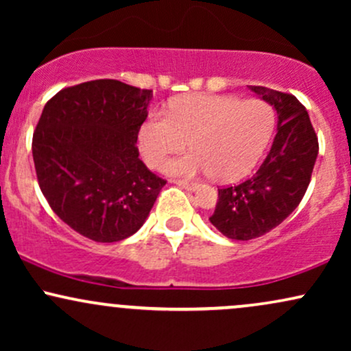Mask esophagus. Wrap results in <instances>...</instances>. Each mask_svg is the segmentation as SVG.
Instances as JSON below:
<instances>
[{"mask_svg": "<svg viewBox=\"0 0 351 351\" xmlns=\"http://www.w3.org/2000/svg\"><path fill=\"white\" fill-rule=\"evenodd\" d=\"M173 183L178 184V186L188 189V191H195L196 188H198V183L196 181H188V180H171Z\"/></svg>", "mask_w": 351, "mask_h": 351, "instance_id": "obj_1", "label": "esophagus"}]
</instances>
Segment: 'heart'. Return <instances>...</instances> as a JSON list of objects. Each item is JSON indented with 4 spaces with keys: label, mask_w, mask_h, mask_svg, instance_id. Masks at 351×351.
Instances as JSON below:
<instances>
[{
    "label": "heart",
    "mask_w": 351,
    "mask_h": 351,
    "mask_svg": "<svg viewBox=\"0 0 351 351\" xmlns=\"http://www.w3.org/2000/svg\"><path fill=\"white\" fill-rule=\"evenodd\" d=\"M272 128V108L264 100L193 94L173 100L168 114L152 112L138 130V148L145 163L158 168L188 140L193 150L170 160L165 171L236 181L259 162Z\"/></svg>",
    "instance_id": "obj_1"
}]
</instances>
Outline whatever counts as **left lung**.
<instances>
[{"instance_id":"left-lung-1","label":"left lung","mask_w":351,"mask_h":351,"mask_svg":"<svg viewBox=\"0 0 351 351\" xmlns=\"http://www.w3.org/2000/svg\"><path fill=\"white\" fill-rule=\"evenodd\" d=\"M277 110L271 152L251 178L217 189L211 224L234 241L264 236L299 206L312 178L318 138L305 107L295 95L249 86Z\"/></svg>"}]
</instances>
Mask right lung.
Instances as JSON below:
<instances>
[{
	"label": "right lung",
	"instance_id": "right-lung-1",
	"mask_svg": "<svg viewBox=\"0 0 351 351\" xmlns=\"http://www.w3.org/2000/svg\"><path fill=\"white\" fill-rule=\"evenodd\" d=\"M152 90L88 80L47 100L33 135L38 183L52 211L95 243L142 228L167 180L138 158Z\"/></svg>",
	"mask_w": 351,
	"mask_h": 351
}]
</instances>
